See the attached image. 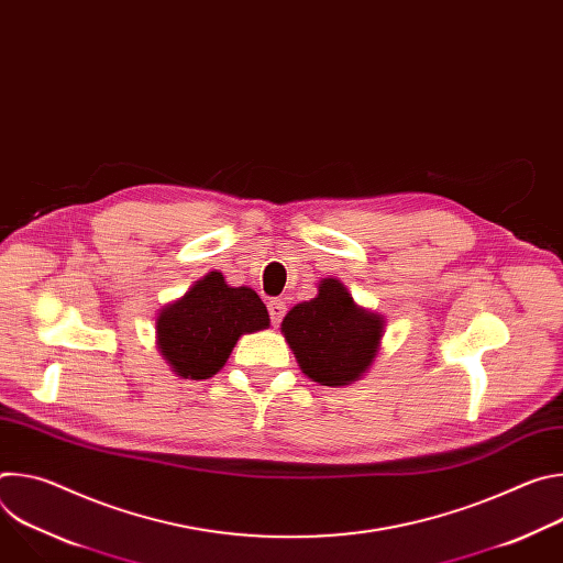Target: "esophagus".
<instances>
[{
  "label": "esophagus",
  "mask_w": 563,
  "mask_h": 563,
  "mask_svg": "<svg viewBox=\"0 0 563 563\" xmlns=\"http://www.w3.org/2000/svg\"><path fill=\"white\" fill-rule=\"evenodd\" d=\"M267 309H269L272 325H274V328H278V325H280V320H283V316H285V311H287V305H285L280 298H272V300L267 302Z\"/></svg>",
  "instance_id": "esophagus-1"
}]
</instances>
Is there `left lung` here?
Returning <instances> with one entry per match:
<instances>
[{
	"label": "left lung",
	"mask_w": 563,
	"mask_h": 563,
	"mask_svg": "<svg viewBox=\"0 0 563 563\" xmlns=\"http://www.w3.org/2000/svg\"><path fill=\"white\" fill-rule=\"evenodd\" d=\"M300 369L320 385H347L372 365L383 318L361 309L343 283L325 278L318 296L296 305L280 325Z\"/></svg>",
	"instance_id": "1"
}]
</instances>
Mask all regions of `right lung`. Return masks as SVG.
Listing matches in <instances>:
<instances>
[{"instance_id":"obj_1","label":"right lung","mask_w":563,"mask_h":563,"mask_svg":"<svg viewBox=\"0 0 563 563\" xmlns=\"http://www.w3.org/2000/svg\"><path fill=\"white\" fill-rule=\"evenodd\" d=\"M269 313L250 287H229L220 272L207 274L180 300L159 311L157 345L183 378H209L243 334L265 330Z\"/></svg>"}]
</instances>
